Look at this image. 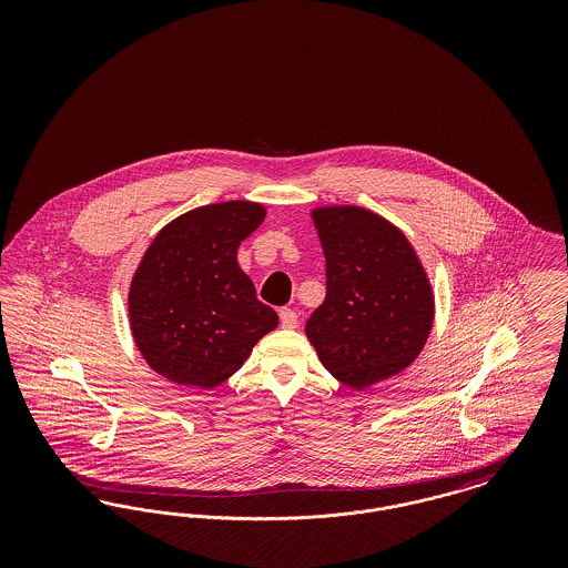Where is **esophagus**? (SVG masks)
<instances>
[{
  "mask_svg": "<svg viewBox=\"0 0 568 568\" xmlns=\"http://www.w3.org/2000/svg\"><path fill=\"white\" fill-rule=\"evenodd\" d=\"M278 317H281V325H283L285 329H294L297 325V315L294 308H281Z\"/></svg>",
  "mask_w": 568,
  "mask_h": 568,
  "instance_id": "1",
  "label": "esophagus"
}]
</instances>
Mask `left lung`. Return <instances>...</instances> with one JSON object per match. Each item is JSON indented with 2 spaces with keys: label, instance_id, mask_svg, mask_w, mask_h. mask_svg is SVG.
Instances as JSON below:
<instances>
[{
  "label": "left lung",
  "instance_id": "8db88e82",
  "mask_svg": "<svg viewBox=\"0 0 568 568\" xmlns=\"http://www.w3.org/2000/svg\"><path fill=\"white\" fill-rule=\"evenodd\" d=\"M325 255V300L306 336L325 371L353 389L394 377L424 349L434 322L428 274L405 234L362 206L313 213Z\"/></svg>",
  "mask_w": 568,
  "mask_h": 568
}]
</instances>
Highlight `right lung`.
<instances>
[{
    "label": "right lung",
    "mask_w": 568,
    "mask_h": 568,
    "mask_svg": "<svg viewBox=\"0 0 568 568\" xmlns=\"http://www.w3.org/2000/svg\"><path fill=\"white\" fill-rule=\"evenodd\" d=\"M264 216L257 202L206 204L170 221L144 251L128 296L130 327L162 377L213 389L278 324L236 260Z\"/></svg>",
    "instance_id": "right-lung-1"
}]
</instances>
